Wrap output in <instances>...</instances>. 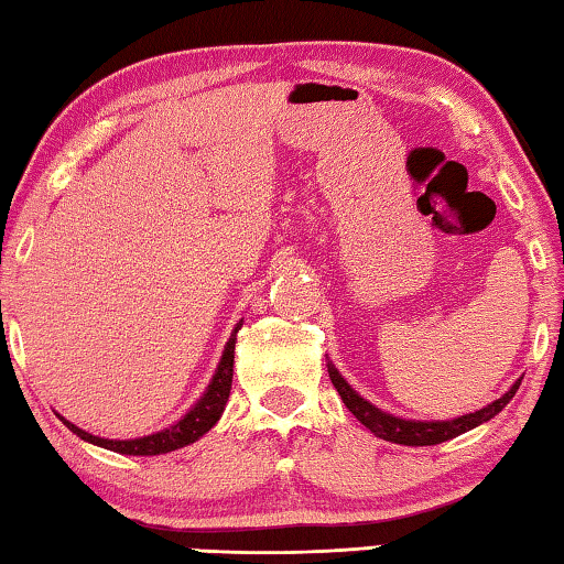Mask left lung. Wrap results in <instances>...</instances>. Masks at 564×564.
I'll list each match as a JSON object with an SVG mask.
<instances>
[{
    "label": "left lung",
    "mask_w": 564,
    "mask_h": 564,
    "mask_svg": "<svg viewBox=\"0 0 564 564\" xmlns=\"http://www.w3.org/2000/svg\"><path fill=\"white\" fill-rule=\"evenodd\" d=\"M326 366H328L330 383L336 387L338 397H341L346 409L351 411V414L359 419V422L369 429L373 436H379V440H387V442H394V444H404V446L442 444L446 440H454V436L469 432V429L489 422L491 416H497L499 411H502L509 401H512V397L517 394V389H520V383H522V379H517L512 383V389H509L505 397L491 401V404L475 411V414H464L457 419H449V422H416V419H401V416L387 414V411L377 409L371 401H366L364 397L356 394L351 387H348V381L341 377V373H338L334 364L328 361Z\"/></svg>",
    "instance_id": "left-lung-1"
}]
</instances>
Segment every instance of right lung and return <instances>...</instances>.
<instances>
[{"label": "right lung", "instance_id": "1", "mask_svg": "<svg viewBox=\"0 0 564 564\" xmlns=\"http://www.w3.org/2000/svg\"><path fill=\"white\" fill-rule=\"evenodd\" d=\"M240 326H243V321H238L234 334H230L226 351L220 356L218 369L213 373L205 394L198 399V404L187 411L181 422H175L173 426L160 429V432L148 434V436H138V440H102V436L89 434L85 429L67 422L65 416L59 414L57 416L62 419V424H65L69 432L79 436V440L118 454H130V457H155V454H167V452L181 449V446L198 442L205 432H210V429L216 426L230 397V381H234V359H236V334L240 330Z\"/></svg>", "mask_w": 564, "mask_h": 564}]
</instances>
